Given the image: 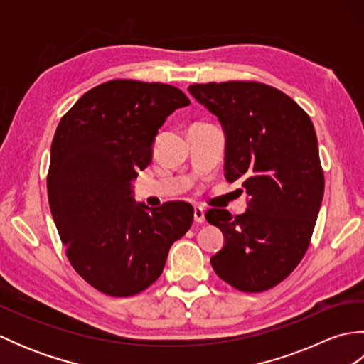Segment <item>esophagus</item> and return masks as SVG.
Wrapping results in <instances>:
<instances>
[{"mask_svg": "<svg viewBox=\"0 0 364 364\" xmlns=\"http://www.w3.org/2000/svg\"><path fill=\"white\" fill-rule=\"evenodd\" d=\"M194 220L197 223H203L205 222V210H203V208H200V206L194 208Z\"/></svg>", "mask_w": 364, "mask_h": 364, "instance_id": "34e87169", "label": "esophagus"}]
</instances>
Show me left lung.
Masks as SVG:
<instances>
[{
    "label": "left lung",
    "instance_id": "left-lung-1",
    "mask_svg": "<svg viewBox=\"0 0 364 364\" xmlns=\"http://www.w3.org/2000/svg\"><path fill=\"white\" fill-rule=\"evenodd\" d=\"M189 94L225 133V178L242 181L245 213L206 211L225 245L211 258L223 282L261 292L283 282L310 245L323 197L311 119L283 92L261 82L192 84Z\"/></svg>",
    "mask_w": 364,
    "mask_h": 364
}]
</instances>
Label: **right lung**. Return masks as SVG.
I'll list each match as a JSON object with an SVG mask.
<instances>
[{
	"instance_id": "obj_1",
	"label": "right lung",
	"mask_w": 364,
	"mask_h": 364,
	"mask_svg": "<svg viewBox=\"0 0 364 364\" xmlns=\"http://www.w3.org/2000/svg\"><path fill=\"white\" fill-rule=\"evenodd\" d=\"M188 105L168 84L114 80L86 92L54 133L46 178L53 219L73 269L107 296H134L156 282L194 219L186 202L153 210L133 198L158 129Z\"/></svg>"
}]
</instances>
